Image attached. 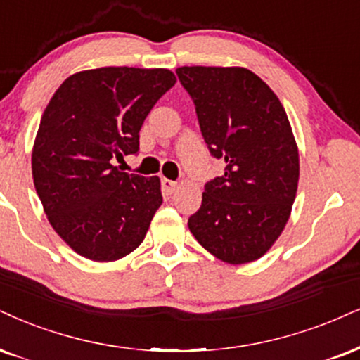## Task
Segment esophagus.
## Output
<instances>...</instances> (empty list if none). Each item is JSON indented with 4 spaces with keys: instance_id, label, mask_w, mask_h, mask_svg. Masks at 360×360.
Returning <instances> with one entry per match:
<instances>
[{
    "instance_id": "34e87169",
    "label": "esophagus",
    "mask_w": 360,
    "mask_h": 360,
    "mask_svg": "<svg viewBox=\"0 0 360 360\" xmlns=\"http://www.w3.org/2000/svg\"><path fill=\"white\" fill-rule=\"evenodd\" d=\"M176 187H179V185H176L175 181H172V180H168V179H162V190L167 195H172L176 190Z\"/></svg>"
}]
</instances>
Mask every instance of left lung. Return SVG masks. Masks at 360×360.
Instances as JSON below:
<instances>
[{"instance_id": "1", "label": "left lung", "mask_w": 360, "mask_h": 360, "mask_svg": "<svg viewBox=\"0 0 360 360\" xmlns=\"http://www.w3.org/2000/svg\"><path fill=\"white\" fill-rule=\"evenodd\" d=\"M176 75L205 143L225 162L188 229L219 260L250 264L281 237L295 200L300 167L290 122L267 83L242 66H181Z\"/></svg>"}]
</instances>
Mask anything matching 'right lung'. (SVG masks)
<instances>
[{
  "label": "right lung",
  "mask_w": 360,
  "mask_h": 360,
  "mask_svg": "<svg viewBox=\"0 0 360 360\" xmlns=\"http://www.w3.org/2000/svg\"><path fill=\"white\" fill-rule=\"evenodd\" d=\"M175 83L167 68L85 70L44 108L31 153L34 188L51 227L78 255L115 262L143 242L163 202L160 179L120 172L113 158L139 150L146 115Z\"/></svg>",
  "instance_id": "obj_1"
}]
</instances>
